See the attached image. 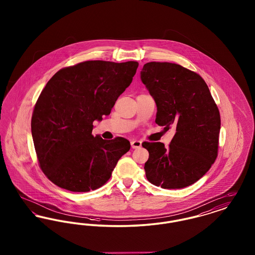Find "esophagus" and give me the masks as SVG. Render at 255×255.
<instances>
[{"label":"esophagus","mask_w":255,"mask_h":255,"mask_svg":"<svg viewBox=\"0 0 255 255\" xmlns=\"http://www.w3.org/2000/svg\"><path fill=\"white\" fill-rule=\"evenodd\" d=\"M131 146H132V148L133 149H136V148H139V147H141V141H139V140H132L131 141Z\"/></svg>","instance_id":"34e87169"}]
</instances>
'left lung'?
I'll return each instance as SVG.
<instances>
[{
    "label": "left lung",
    "mask_w": 255,
    "mask_h": 255,
    "mask_svg": "<svg viewBox=\"0 0 255 255\" xmlns=\"http://www.w3.org/2000/svg\"><path fill=\"white\" fill-rule=\"evenodd\" d=\"M142 83L157 104L156 123L176 129L168 147L142 142L149 158L146 178L166 189L199 181L218 156L221 118L205 80L181 65L149 62L140 72Z\"/></svg>",
    "instance_id": "obj_1"
}]
</instances>
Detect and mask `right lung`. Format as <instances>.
<instances>
[{
    "label": "right lung",
    "mask_w": 255,
    "mask_h": 255,
    "mask_svg": "<svg viewBox=\"0 0 255 255\" xmlns=\"http://www.w3.org/2000/svg\"><path fill=\"white\" fill-rule=\"evenodd\" d=\"M138 63L91 60L59 70L37 99L31 133L43 173L73 192L96 190L109 181L128 139L94 136L93 122L108 116L131 84Z\"/></svg>",
    "instance_id": "1"
}]
</instances>
